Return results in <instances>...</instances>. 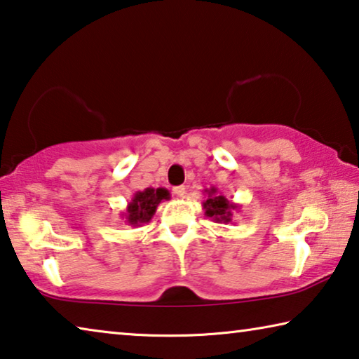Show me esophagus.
Here are the masks:
<instances>
[{
	"instance_id": "34e87169",
	"label": "esophagus",
	"mask_w": 359,
	"mask_h": 359,
	"mask_svg": "<svg viewBox=\"0 0 359 359\" xmlns=\"http://www.w3.org/2000/svg\"><path fill=\"white\" fill-rule=\"evenodd\" d=\"M174 194H177V196H184V194L187 193V187L185 185H179V187H174L172 188Z\"/></svg>"
}]
</instances>
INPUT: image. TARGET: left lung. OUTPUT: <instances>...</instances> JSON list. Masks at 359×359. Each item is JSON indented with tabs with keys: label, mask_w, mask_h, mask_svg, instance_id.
I'll list each match as a JSON object with an SVG mask.
<instances>
[{
	"label": "left lung",
	"mask_w": 359,
	"mask_h": 359,
	"mask_svg": "<svg viewBox=\"0 0 359 359\" xmlns=\"http://www.w3.org/2000/svg\"><path fill=\"white\" fill-rule=\"evenodd\" d=\"M204 193L208 194V198L203 203L204 215L215 223H231V220H233V212L238 210L241 205L236 203H229L222 193H218L215 187L205 188Z\"/></svg>",
	"instance_id": "1"
}]
</instances>
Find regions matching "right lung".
Here are the masks:
<instances>
[{"label":"right lung","mask_w":359,"mask_h":359,"mask_svg":"<svg viewBox=\"0 0 359 359\" xmlns=\"http://www.w3.org/2000/svg\"><path fill=\"white\" fill-rule=\"evenodd\" d=\"M171 199V193L166 188H145L142 191H136L135 196L126 205L125 212H121V218L133 228L142 226L154 218L156 208L160 203Z\"/></svg>","instance_id":"1"}]
</instances>
